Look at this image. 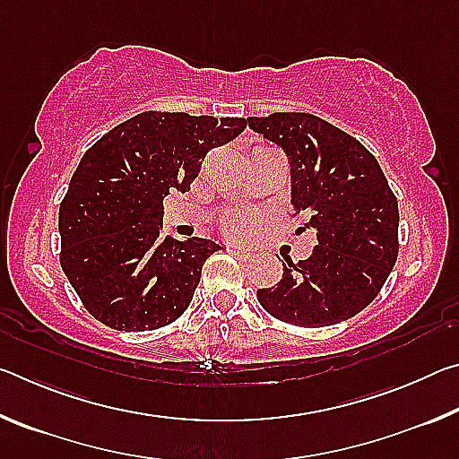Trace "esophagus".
<instances>
[{
	"instance_id": "34e87169",
	"label": "esophagus",
	"mask_w": 459,
	"mask_h": 459,
	"mask_svg": "<svg viewBox=\"0 0 459 459\" xmlns=\"http://www.w3.org/2000/svg\"><path fill=\"white\" fill-rule=\"evenodd\" d=\"M232 255H235L237 259H243V261H251L255 257L248 248H243V247H232Z\"/></svg>"
}]
</instances>
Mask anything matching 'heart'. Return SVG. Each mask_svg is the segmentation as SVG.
Segmentation results:
<instances>
[{
	"label": "heart",
	"mask_w": 459,
	"mask_h": 459,
	"mask_svg": "<svg viewBox=\"0 0 459 459\" xmlns=\"http://www.w3.org/2000/svg\"><path fill=\"white\" fill-rule=\"evenodd\" d=\"M221 227L224 235H229L232 238H247L257 230V216L253 212H243V211L229 212L222 219Z\"/></svg>",
	"instance_id": "obj_1"
}]
</instances>
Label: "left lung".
<instances>
[{
    "label": "left lung",
    "mask_w": 459,
    "mask_h": 459,
    "mask_svg": "<svg viewBox=\"0 0 459 459\" xmlns=\"http://www.w3.org/2000/svg\"><path fill=\"white\" fill-rule=\"evenodd\" d=\"M248 127L287 153L293 214L317 245L306 261L285 257L275 287L257 290L265 312L324 328L362 312L399 255V206L378 161L359 139L309 113L248 117Z\"/></svg>",
    "instance_id": "8db88e82"
}]
</instances>
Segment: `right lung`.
<instances>
[{
	"label": "right lung",
	"mask_w": 459,
	"mask_h": 459,
	"mask_svg": "<svg viewBox=\"0 0 459 459\" xmlns=\"http://www.w3.org/2000/svg\"><path fill=\"white\" fill-rule=\"evenodd\" d=\"M247 127L238 117L145 111L84 152L60 202V265L92 317L145 332L190 306L202 265L221 245L164 237V198L190 190L202 160Z\"/></svg>",
	"instance_id": "1"
}]
</instances>
